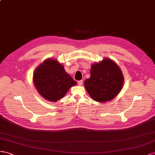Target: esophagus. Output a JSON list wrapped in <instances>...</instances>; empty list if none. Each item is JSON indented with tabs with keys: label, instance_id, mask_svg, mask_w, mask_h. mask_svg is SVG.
Returning <instances> with one entry per match:
<instances>
[{
	"label": "esophagus",
	"instance_id": "obj_1",
	"mask_svg": "<svg viewBox=\"0 0 155 155\" xmlns=\"http://www.w3.org/2000/svg\"><path fill=\"white\" fill-rule=\"evenodd\" d=\"M82 83H83V81H78V84L79 86H81V85L82 84Z\"/></svg>",
	"mask_w": 155,
	"mask_h": 155
}]
</instances>
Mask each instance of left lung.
<instances>
[{"label": "left lung", "mask_w": 155, "mask_h": 155, "mask_svg": "<svg viewBox=\"0 0 155 155\" xmlns=\"http://www.w3.org/2000/svg\"><path fill=\"white\" fill-rule=\"evenodd\" d=\"M90 74L84 81V87L91 99L97 102L112 100L122 89L124 77L120 68L111 59L105 58L93 64Z\"/></svg>", "instance_id": "obj_1"}]
</instances>
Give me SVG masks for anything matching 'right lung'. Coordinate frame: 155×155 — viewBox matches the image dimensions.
<instances>
[{
	"label": "right lung",
	"instance_id": "add662e5",
	"mask_svg": "<svg viewBox=\"0 0 155 155\" xmlns=\"http://www.w3.org/2000/svg\"><path fill=\"white\" fill-rule=\"evenodd\" d=\"M35 87L41 96L50 102L63 98L71 87L77 84L56 59L44 60L33 74Z\"/></svg>",
	"mask_w": 155,
	"mask_h": 155
}]
</instances>
